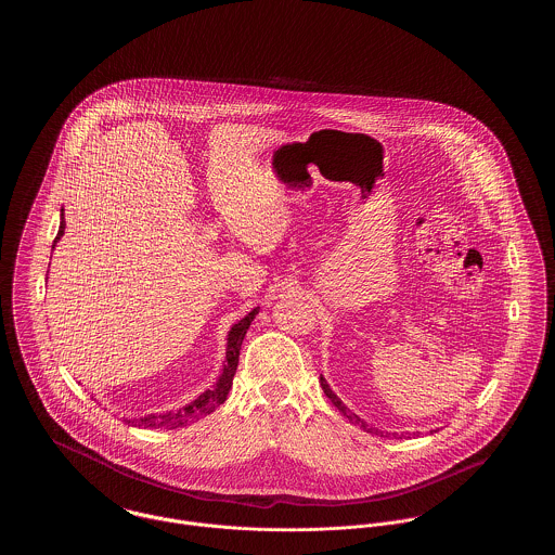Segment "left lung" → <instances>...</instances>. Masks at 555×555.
Instances as JSON below:
<instances>
[{"label":"left lung","instance_id":"left-lung-1","mask_svg":"<svg viewBox=\"0 0 555 555\" xmlns=\"http://www.w3.org/2000/svg\"><path fill=\"white\" fill-rule=\"evenodd\" d=\"M320 385H322V389H324V393H326V397H328V399L333 401V405H335V408H337V410H339V412H341L344 416H347V418H349V423L362 424L364 428H369V424L364 423V421H360V418H358L356 414H351V412H349V408L345 405L344 401H341L339 397L333 393V389L328 387V383H326V380H324L322 376H320ZM369 433H372V428H369ZM378 433H380V430H376V435H378ZM380 437H383V433H380Z\"/></svg>","mask_w":555,"mask_h":555}]
</instances>
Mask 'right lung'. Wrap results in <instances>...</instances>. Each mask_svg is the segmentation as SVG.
Returning a JSON list of instances; mask_svg holds the SVG:
<instances>
[{
  "label": "right lung",
  "mask_w": 555,
  "mask_h": 555,
  "mask_svg": "<svg viewBox=\"0 0 555 555\" xmlns=\"http://www.w3.org/2000/svg\"><path fill=\"white\" fill-rule=\"evenodd\" d=\"M60 216H62L60 218V229H57V235L53 238V247H55V243L60 241V237L64 235V229H66V224H64V210H62ZM258 310L260 308H256L247 317L241 318L237 324H233V328L229 331V337H227V362H224L222 374L218 376V380H216V385L211 389L204 391L202 396L193 399L191 403H186L185 408H181L177 412H166V414H159V416L147 414L143 418H125V423L131 424V426H143V428H170L172 430V428H181V426H186V424L193 423V421H199V418L208 416L220 403H224V399H227L229 391H231V385H233V376L237 372L238 349H241L243 337H245L251 320L258 314Z\"/></svg>",
  "instance_id": "add662e5"
}]
</instances>
